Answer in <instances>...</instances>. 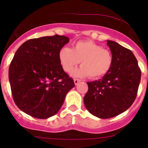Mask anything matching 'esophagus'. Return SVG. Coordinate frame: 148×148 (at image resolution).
<instances>
[{
	"instance_id": "34e87169",
	"label": "esophagus",
	"mask_w": 148,
	"mask_h": 148,
	"mask_svg": "<svg viewBox=\"0 0 148 148\" xmlns=\"http://www.w3.org/2000/svg\"><path fill=\"white\" fill-rule=\"evenodd\" d=\"M80 81H81V80H80V79H74V84H75V85L78 84V83Z\"/></svg>"
}]
</instances>
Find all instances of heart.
Returning <instances> with one entry per match:
<instances>
[{
    "mask_svg": "<svg viewBox=\"0 0 148 148\" xmlns=\"http://www.w3.org/2000/svg\"><path fill=\"white\" fill-rule=\"evenodd\" d=\"M59 60L66 72H70L81 62V66L71 72L76 77H104L111 69L113 57L111 52L92 41H79L71 49L62 47L59 52Z\"/></svg>",
    "mask_w": 148,
    "mask_h": 148,
    "instance_id": "obj_1",
    "label": "heart"
}]
</instances>
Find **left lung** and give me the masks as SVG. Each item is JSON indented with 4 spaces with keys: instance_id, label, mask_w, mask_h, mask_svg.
<instances>
[{
    "instance_id": "left-lung-1",
    "label": "left lung",
    "mask_w": 148,
    "mask_h": 148,
    "mask_svg": "<svg viewBox=\"0 0 148 148\" xmlns=\"http://www.w3.org/2000/svg\"><path fill=\"white\" fill-rule=\"evenodd\" d=\"M113 57L110 71L99 80L87 82L84 97L86 110L101 119L114 117L126 111L136 98L141 71L135 55L115 41L107 40Z\"/></svg>"
}]
</instances>
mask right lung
Returning a JSON list of instances; mask_svg holds the SVG:
<instances>
[{"label": "right lung", "instance_id": "right-lung-1", "mask_svg": "<svg viewBox=\"0 0 148 148\" xmlns=\"http://www.w3.org/2000/svg\"><path fill=\"white\" fill-rule=\"evenodd\" d=\"M69 38L55 35L28 40L18 49L8 77L13 100L21 111L38 119L55 115L74 80L64 71L59 52Z\"/></svg>", "mask_w": 148, "mask_h": 148}]
</instances>
